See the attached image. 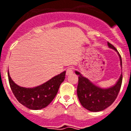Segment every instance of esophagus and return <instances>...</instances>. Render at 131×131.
<instances>
[{
  "instance_id": "1",
  "label": "esophagus",
  "mask_w": 131,
  "mask_h": 131,
  "mask_svg": "<svg viewBox=\"0 0 131 131\" xmlns=\"http://www.w3.org/2000/svg\"><path fill=\"white\" fill-rule=\"evenodd\" d=\"M73 73V69L71 67H69V68H68L67 69L66 75H69L72 74Z\"/></svg>"
}]
</instances>
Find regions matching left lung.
I'll return each mask as SVG.
<instances>
[{
	"instance_id": "1",
	"label": "left lung",
	"mask_w": 131,
	"mask_h": 131,
	"mask_svg": "<svg viewBox=\"0 0 131 131\" xmlns=\"http://www.w3.org/2000/svg\"><path fill=\"white\" fill-rule=\"evenodd\" d=\"M108 45L117 51L114 46L108 42ZM118 54L120 58L121 65L122 66L121 56L119 52ZM75 73L78 75V84L77 88L78 97L82 106L86 109L93 112L101 111L114 102L121 89L122 74L114 86L102 89L95 86L78 71H75Z\"/></svg>"
}]
</instances>
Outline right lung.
<instances>
[{
    "mask_svg": "<svg viewBox=\"0 0 131 131\" xmlns=\"http://www.w3.org/2000/svg\"><path fill=\"white\" fill-rule=\"evenodd\" d=\"M66 71L53 77L42 85L34 88L19 86L13 82L8 72L10 87L17 100L32 110L42 109L49 104L56 95L59 87L64 80Z\"/></svg>",
    "mask_w": 131,
    "mask_h": 131,
    "instance_id": "1",
    "label": "right lung"
}]
</instances>
